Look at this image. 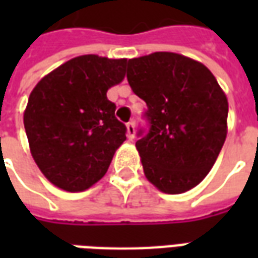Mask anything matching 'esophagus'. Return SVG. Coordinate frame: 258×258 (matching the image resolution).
I'll return each mask as SVG.
<instances>
[{"label": "esophagus", "instance_id": "34e87169", "mask_svg": "<svg viewBox=\"0 0 258 258\" xmlns=\"http://www.w3.org/2000/svg\"><path fill=\"white\" fill-rule=\"evenodd\" d=\"M127 137H128V140H133V138L135 137L134 121H130V123H127Z\"/></svg>", "mask_w": 258, "mask_h": 258}]
</instances>
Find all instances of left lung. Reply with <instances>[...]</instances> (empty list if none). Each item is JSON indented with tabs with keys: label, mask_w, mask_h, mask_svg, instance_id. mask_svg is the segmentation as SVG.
<instances>
[{
	"label": "left lung",
	"mask_w": 258,
	"mask_h": 258,
	"mask_svg": "<svg viewBox=\"0 0 258 258\" xmlns=\"http://www.w3.org/2000/svg\"><path fill=\"white\" fill-rule=\"evenodd\" d=\"M127 80L148 105L149 133L137 141L157 189L184 194L214 166L228 133V99L205 64L175 52L128 59Z\"/></svg>",
	"instance_id": "obj_1"
}]
</instances>
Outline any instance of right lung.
<instances>
[{"instance_id": "right-lung-1", "label": "right lung", "mask_w": 258, "mask_h": 258, "mask_svg": "<svg viewBox=\"0 0 258 258\" xmlns=\"http://www.w3.org/2000/svg\"><path fill=\"white\" fill-rule=\"evenodd\" d=\"M127 59L81 55L44 76L23 113L31 156L45 178L83 192L106 174L125 141L106 92L125 77Z\"/></svg>"}]
</instances>
